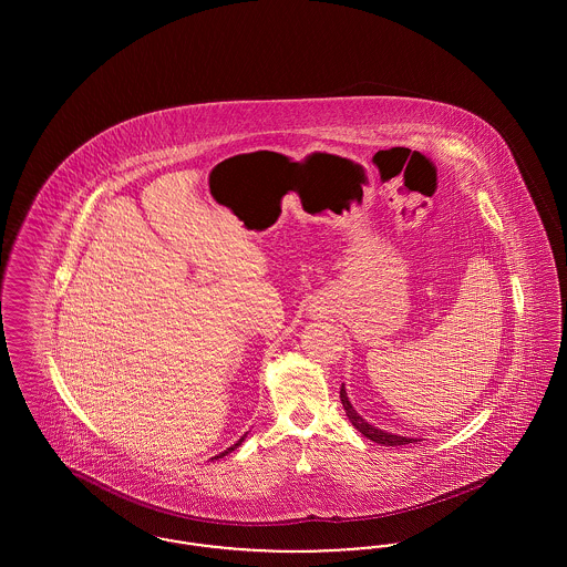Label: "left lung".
Wrapping results in <instances>:
<instances>
[{
    "label": "left lung",
    "mask_w": 567,
    "mask_h": 567,
    "mask_svg": "<svg viewBox=\"0 0 567 567\" xmlns=\"http://www.w3.org/2000/svg\"><path fill=\"white\" fill-rule=\"evenodd\" d=\"M340 400H342V405H344V410H347V416H349L352 427H354L357 432L363 433L368 440H372V442H377V444H382V446H404V444H412V442H421V440H416V437L395 435V433L378 430V427H374L372 423H368V421H365V419H363V416L352 408L351 402H349V395H347L344 384H342V389H340Z\"/></svg>",
    "instance_id": "1"
}]
</instances>
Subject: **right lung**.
Segmentation results:
<instances>
[{
  "label": "right lung",
  "instance_id": "1",
  "mask_svg": "<svg viewBox=\"0 0 567 567\" xmlns=\"http://www.w3.org/2000/svg\"><path fill=\"white\" fill-rule=\"evenodd\" d=\"M244 437H246V433H244L243 437H240V440H238V442H236V444H234V446H229V449H227V451H223V453H220V455H216V457H213V458L225 457V455H229V453H231V451H236V449H238V446H240V444H243Z\"/></svg>",
  "mask_w": 567,
  "mask_h": 567
}]
</instances>
